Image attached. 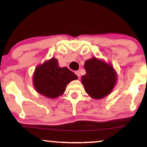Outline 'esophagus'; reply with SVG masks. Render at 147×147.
<instances>
[{
	"instance_id": "34e87169",
	"label": "esophagus",
	"mask_w": 147,
	"mask_h": 147,
	"mask_svg": "<svg viewBox=\"0 0 147 147\" xmlns=\"http://www.w3.org/2000/svg\"><path fill=\"white\" fill-rule=\"evenodd\" d=\"M75 74H76V75H77V76H78V78H80V71H75Z\"/></svg>"
}]
</instances>
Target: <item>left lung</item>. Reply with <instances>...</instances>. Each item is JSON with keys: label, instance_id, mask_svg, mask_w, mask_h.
<instances>
[{"label": "left lung", "instance_id": "1", "mask_svg": "<svg viewBox=\"0 0 147 147\" xmlns=\"http://www.w3.org/2000/svg\"><path fill=\"white\" fill-rule=\"evenodd\" d=\"M86 74L82 76L86 93L94 98L99 99L108 95L114 88L117 75L112 66L92 58L84 65Z\"/></svg>", "mask_w": 147, "mask_h": 147}]
</instances>
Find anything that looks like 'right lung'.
Here are the masks:
<instances>
[{
  "instance_id": "right-lung-1",
  "label": "right lung",
  "mask_w": 147,
  "mask_h": 147,
  "mask_svg": "<svg viewBox=\"0 0 147 147\" xmlns=\"http://www.w3.org/2000/svg\"><path fill=\"white\" fill-rule=\"evenodd\" d=\"M77 78L68 68L59 67L57 59H51L36 67L33 81L38 93L54 98L63 94L67 84Z\"/></svg>"
}]
</instances>
